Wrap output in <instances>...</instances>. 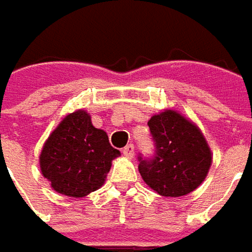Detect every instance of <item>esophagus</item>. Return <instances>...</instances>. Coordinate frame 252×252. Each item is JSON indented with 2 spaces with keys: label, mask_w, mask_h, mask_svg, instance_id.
I'll return each instance as SVG.
<instances>
[{
  "label": "esophagus",
  "mask_w": 252,
  "mask_h": 252,
  "mask_svg": "<svg viewBox=\"0 0 252 252\" xmlns=\"http://www.w3.org/2000/svg\"><path fill=\"white\" fill-rule=\"evenodd\" d=\"M123 154L126 155V158H132V157H134V145H132V144H128V145L123 149Z\"/></svg>",
  "instance_id": "esophagus-1"
}]
</instances>
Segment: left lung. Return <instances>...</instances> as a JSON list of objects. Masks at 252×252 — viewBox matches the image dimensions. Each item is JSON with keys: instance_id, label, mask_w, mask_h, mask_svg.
I'll return each instance as SVG.
<instances>
[{"instance_id": "8db88e82", "label": "left lung", "mask_w": 252, "mask_h": 252, "mask_svg": "<svg viewBox=\"0 0 252 252\" xmlns=\"http://www.w3.org/2000/svg\"><path fill=\"white\" fill-rule=\"evenodd\" d=\"M157 145L152 160L139 158V173L160 196L181 197L197 189L212 166L206 138L189 118L175 110H163L148 121Z\"/></svg>"}]
</instances>
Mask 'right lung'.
I'll return each mask as SVG.
<instances>
[{
    "label": "right lung",
    "instance_id": "obj_1",
    "mask_svg": "<svg viewBox=\"0 0 252 252\" xmlns=\"http://www.w3.org/2000/svg\"><path fill=\"white\" fill-rule=\"evenodd\" d=\"M120 151L108 135L93 126L86 110L67 114L45 141L39 155L40 172L55 191L84 197L104 185Z\"/></svg>",
    "mask_w": 252,
    "mask_h": 252
}]
</instances>
